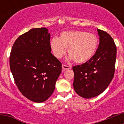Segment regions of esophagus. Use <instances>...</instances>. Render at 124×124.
<instances>
[{
    "mask_svg": "<svg viewBox=\"0 0 124 124\" xmlns=\"http://www.w3.org/2000/svg\"><path fill=\"white\" fill-rule=\"evenodd\" d=\"M71 68L70 67V66H66V65H64V64H62V69L63 70H70L71 69Z\"/></svg>",
    "mask_w": 124,
    "mask_h": 124,
    "instance_id": "34e87169",
    "label": "esophagus"
}]
</instances>
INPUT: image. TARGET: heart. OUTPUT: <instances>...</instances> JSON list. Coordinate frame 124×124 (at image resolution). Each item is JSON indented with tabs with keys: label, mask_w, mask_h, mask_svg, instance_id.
Listing matches in <instances>:
<instances>
[{
	"label": "heart",
	"mask_w": 124,
	"mask_h": 124,
	"mask_svg": "<svg viewBox=\"0 0 124 124\" xmlns=\"http://www.w3.org/2000/svg\"><path fill=\"white\" fill-rule=\"evenodd\" d=\"M98 44L99 39L95 34L81 30H71L61 33L59 38H53L50 47L57 58H62L68 48V60H74L76 63L82 64L94 56Z\"/></svg>",
	"instance_id": "heart-1"
}]
</instances>
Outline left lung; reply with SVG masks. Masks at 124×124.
Here are the masks:
<instances>
[{"instance_id": "8db88e82", "label": "left lung", "mask_w": 124, "mask_h": 124, "mask_svg": "<svg viewBox=\"0 0 124 124\" xmlns=\"http://www.w3.org/2000/svg\"><path fill=\"white\" fill-rule=\"evenodd\" d=\"M97 33L99 44L94 55L86 63L73 67L74 91L86 99L104 91L114 74L117 54L114 41L106 31L97 29Z\"/></svg>"}]
</instances>
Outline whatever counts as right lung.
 Here are the masks:
<instances>
[{"mask_svg": "<svg viewBox=\"0 0 124 124\" xmlns=\"http://www.w3.org/2000/svg\"><path fill=\"white\" fill-rule=\"evenodd\" d=\"M50 34L36 28L15 40L10 56V68L21 93L35 102L51 96L61 73V63L51 54Z\"/></svg>", "mask_w": 124, "mask_h": 124, "instance_id": "obj_1", "label": "right lung"}]
</instances>
